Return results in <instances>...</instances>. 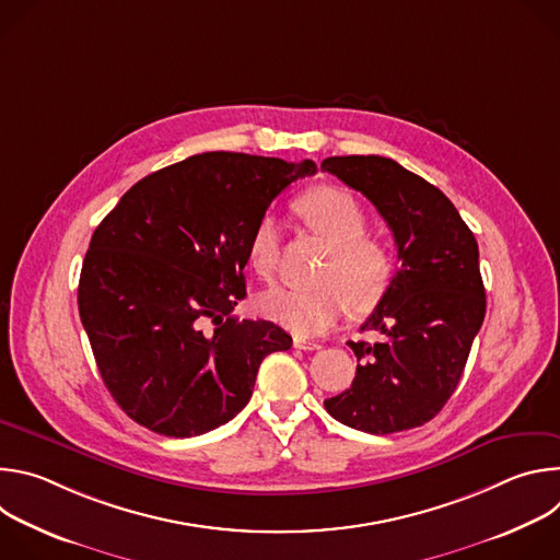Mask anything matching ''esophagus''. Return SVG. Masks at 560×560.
Instances as JSON below:
<instances>
[{
    "label": "esophagus",
    "mask_w": 560,
    "mask_h": 560,
    "mask_svg": "<svg viewBox=\"0 0 560 560\" xmlns=\"http://www.w3.org/2000/svg\"><path fill=\"white\" fill-rule=\"evenodd\" d=\"M294 348H299V350H318L322 346H318L316 341H307L303 337H294Z\"/></svg>",
    "instance_id": "obj_1"
}]
</instances>
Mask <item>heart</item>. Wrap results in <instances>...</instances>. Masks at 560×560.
<instances>
[{"label": "heart", "instance_id": "obj_1", "mask_svg": "<svg viewBox=\"0 0 560 560\" xmlns=\"http://www.w3.org/2000/svg\"><path fill=\"white\" fill-rule=\"evenodd\" d=\"M305 225L330 244L314 288H272L261 294L259 307L275 324L299 337L324 335L335 328L348 305L372 307L389 288L394 257L376 236L365 234L363 206L343 188L322 186L299 199ZM281 228L272 212L259 217L248 242V264L257 277L270 281L279 266Z\"/></svg>", "mask_w": 560, "mask_h": 560}]
</instances>
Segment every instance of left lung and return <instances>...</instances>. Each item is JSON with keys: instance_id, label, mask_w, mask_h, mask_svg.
<instances>
[{"instance_id": "left-lung-1", "label": "left lung", "mask_w": 560, "mask_h": 560, "mask_svg": "<svg viewBox=\"0 0 560 560\" xmlns=\"http://www.w3.org/2000/svg\"><path fill=\"white\" fill-rule=\"evenodd\" d=\"M322 171L374 203L401 261L361 328L383 339L350 341L357 376L324 406L343 425L370 434L419 428L447 404L483 326L478 244L454 203L394 159L328 156Z\"/></svg>"}]
</instances>
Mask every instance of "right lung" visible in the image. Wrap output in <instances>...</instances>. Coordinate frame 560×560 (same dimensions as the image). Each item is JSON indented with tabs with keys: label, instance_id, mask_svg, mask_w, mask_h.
Here are the masks:
<instances>
[{
	"label": "right lung",
	"instance_id": "add662e5",
	"mask_svg": "<svg viewBox=\"0 0 560 560\" xmlns=\"http://www.w3.org/2000/svg\"><path fill=\"white\" fill-rule=\"evenodd\" d=\"M244 152H203L137 182L97 225L77 303L100 374L139 425L175 439L242 412L261 361L290 350L272 322L232 314L246 296L255 223L314 175Z\"/></svg>",
	"mask_w": 560,
	"mask_h": 560
}]
</instances>
